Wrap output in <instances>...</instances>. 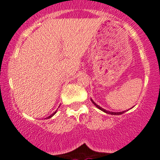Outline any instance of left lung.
Returning a JSON list of instances; mask_svg holds the SVG:
<instances>
[{
	"label": "left lung",
	"mask_w": 160,
	"mask_h": 160,
	"mask_svg": "<svg viewBox=\"0 0 160 160\" xmlns=\"http://www.w3.org/2000/svg\"><path fill=\"white\" fill-rule=\"evenodd\" d=\"M91 102H92L93 103V104H94L95 106H96V107H98V108L99 110H101V111H102L103 112H105V113H107V114H111V115H121V114L124 113V112H125V111H121V112H112V111H107V110H105V109H103V108H102V107H101L100 106L97 105L96 103H95L94 102L92 101V99H91Z\"/></svg>",
	"instance_id": "left-lung-1"
}]
</instances>
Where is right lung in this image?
Here are the masks:
<instances>
[{"label":"right lung","mask_w":160,"mask_h":160,"mask_svg":"<svg viewBox=\"0 0 160 160\" xmlns=\"http://www.w3.org/2000/svg\"><path fill=\"white\" fill-rule=\"evenodd\" d=\"M55 114H56V111H55V112H53V113L52 114V115H49V117H47V118H48V119H49V118H51V117H52V116H53V115H54ZM47 118H46V119H47Z\"/></svg>","instance_id":"1"}]
</instances>
